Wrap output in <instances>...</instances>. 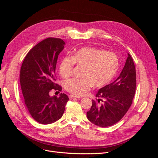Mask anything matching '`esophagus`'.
I'll return each mask as SVG.
<instances>
[{"instance_id": "obj_1", "label": "esophagus", "mask_w": 158, "mask_h": 158, "mask_svg": "<svg viewBox=\"0 0 158 158\" xmlns=\"http://www.w3.org/2000/svg\"><path fill=\"white\" fill-rule=\"evenodd\" d=\"M69 98L70 99H73V98H80V96H78V95H70Z\"/></svg>"}]
</instances>
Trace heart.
<instances>
[{
  "label": "heart",
  "mask_w": 158,
  "mask_h": 158,
  "mask_svg": "<svg viewBox=\"0 0 158 158\" xmlns=\"http://www.w3.org/2000/svg\"><path fill=\"white\" fill-rule=\"evenodd\" d=\"M74 64L83 66L80 75L82 78L67 80L64 87L71 94L82 95L92 86L102 88L111 82L118 71L119 60L113 52L93 47H82L61 59L59 74L62 77L71 75Z\"/></svg>",
  "instance_id": "heart-1"
}]
</instances>
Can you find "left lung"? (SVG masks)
I'll list each match as a JSON object with an SVG mask.
<instances>
[{"mask_svg":"<svg viewBox=\"0 0 158 158\" xmlns=\"http://www.w3.org/2000/svg\"><path fill=\"white\" fill-rule=\"evenodd\" d=\"M136 86L135 66L130 54L118 77L99 89L87 112L88 120L101 127L112 126L127 113L132 103Z\"/></svg>","mask_w":158,"mask_h":158,"instance_id":"obj_1","label":"left lung"}]
</instances>
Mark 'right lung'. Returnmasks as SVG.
I'll use <instances>...</instances> for the list:
<instances>
[{"instance_id": "right-lung-1", "label": "right lung", "mask_w": 158, "mask_h": 158, "mask_svg": "<svg viewBox=\"0 0 158 158\" xmlns=\"http://www.w3.org/2000/svg\"><path fill=\"white\" fill-rule=\"evenodd\" d=\"M65 43L59 38L49 37L28 52L20 69V80L26 106L33 118L44 125L55 123L64 113L69 98L62 94L50 96L52 89L61 91L55 84L57 59Z\"/></svg>"}]
</instances>
